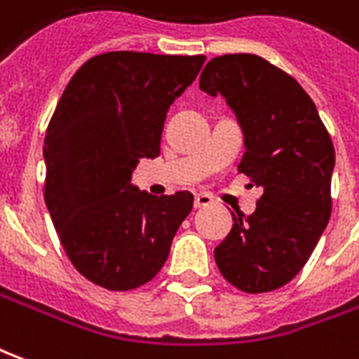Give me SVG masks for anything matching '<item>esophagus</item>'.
I'll list each match as a JSON object with an SVG mask.
<instances>
[{"label":"esophagus","instance_id":"obj_1","mask_svg":"<svg viewBox=\"0 0 359 359\" xmlns=\"http://www.w3.org/2000/svg\"><path fill=\"white\" fill-rule=\"evenodd\" d=\"M211 196L210 194H196L194 198V208L198 210V208H205V205H211Z\"/></svg>","mask_w":359,"mask_h":359}]
</instances>
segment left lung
Listing matches in <instances>:
<instances>
[{"mask_svg":"<svg viewBox=\"0 0 359 359\" xmlns=\"http://www.w3.org/2000/svg\"><path fill=\"white\" fill-rule=\"evenodd\" d=\"M200 88L233 107L246 146L238 172L264 188L252 215L233 213L215 264L242 292L277 290L300 273L331 217V134L298 81L259 55L213 57Z\"/></svg>","mask_w":359,"mask_h":359,"instance_id":"left-lung-1","label":"left lung"}]
</instances>
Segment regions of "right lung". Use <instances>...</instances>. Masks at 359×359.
<instances>
[{"label":"right lung","instance_id":"right-lung-1","mask_svg":"<svg viewBox=\"0 0 359 359\" xmlns=\"http://www.w3.org/2000/svg\"><path fill=\"white\" fill-rule=\"evenodd\" d=\"M205 55L109 51L88 59L59 97L46 130L43 198L74 269L107 290H133L169 257L194 196L130 184L142 157L159 156L169 105Z\"/></svg>","mask_w":359,"mask_h":359}]
</instances>
